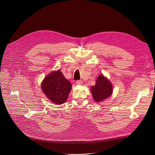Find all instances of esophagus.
<instances>
[{"mask_svg": "<svg viewBox=\"0 0 155 155\" xmlns=\"http://www.w3.org/2000/svg\"><path fill=\"white\" fill-rule=\"evenodd\" d=\"M76 84L78 85H81L83 84V81L81 80H77L76 81Z\"/></svg>", "mask_w": 155, "mask_h": 155, "instance_id": "1", "label": "esophagus"}]
</instances>
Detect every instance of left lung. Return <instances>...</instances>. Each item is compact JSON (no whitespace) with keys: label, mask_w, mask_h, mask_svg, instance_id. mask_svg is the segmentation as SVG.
<instances>
[{"label":"left lung","mask_w":155,"mask_h":155,"mask_svg":"<svg viewBox=\"0 0 155 155\" xmlns=\"http://www.w3.org/2000/svg\"><path fill=\"white\" fill-rule=\"evenodd\" d=\"M91 91L94 101L100 102L112 94L113 86L107 78L101 74L98 76L96 84L91 87Z\"/></svg>","instance_id":"left-lung-1"}]
</instances>
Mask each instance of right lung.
<instances>
[{
	"label": "right lung",
	"mask_w": 155,
	"mask_h": 155,
	"mask_svg": "<svg viewBox=\"0 0 155 155\" xmlns=\"http://www.w3.org/2000/svg\"><path fill=\"white\" fill-rule=\"evenodd\" d=\"M41 87L43 93L53 103L61 105L67 101L72 89V84L60 70L54 71L43 80Z\"/></svg>",
	"instance_id": "add662e5"
}]
</instances>
